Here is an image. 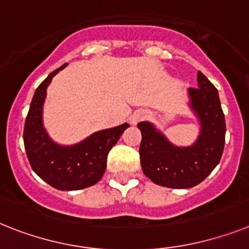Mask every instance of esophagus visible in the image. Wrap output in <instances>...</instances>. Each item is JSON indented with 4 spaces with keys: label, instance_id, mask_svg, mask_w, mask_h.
I'll list each match as a JSON object with an SVG mask.
<instances>
[{
    "label": "esophagus",
    "instance_id": "esophagus-1",
    "mask_svg": "<svg viewBox=\"0 0 249 249\" xmlns=\"http://www.w3.org/2000/svg\"><path fill=\"white\" fill-rule=\"evenodd\" d=\"M147 116L148 112L145 111V110H138V111H135L134 114L130 116V123L131 124H137V123H139L141 120L145 119Z\"/></svg>",
    "mask_w": 249,
    "mask_h": 249
}]
</instances>
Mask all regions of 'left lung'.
<instances>
[{"mask_svg":"<svg viewBox=\"0 0 249 249\" xmlns=\"http://www.w3.org/2000/svg\"><path fill=\"white\" fill-rule=\"evenodd\" d=\"M189 96L201 126L191 147L173 145L148 121L138 124L144 175L157 185L171 189H190L202 182L220 162L224 150L225 118L218 89L199 71L197 87L189 89Z\"/></svg>","mask_w":249,"mask_h":249,"instance_id":"left-lung-1","label":"left lung"}]
</instances>
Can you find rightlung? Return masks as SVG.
<instances>
[{"mask_svg": "<svg viewBox=\"0 0 249 249\" xmlns=\"http://www.w3.org/2000/svg\"><path fill=\"white\" fill-rule=\"evenodd\" d=\"M63 64L39 85L24 126V144L31 168L54 189L73 191L95 185L106 170L107 154L129 128L128 123L97 131L81 143L64 147L54 143L43 126V104L50 81Z\"/></svg>", "mask_w": 249, "mask_h": 249, "instance_id": "obj_1", "label": "right lung"}]
</instances>
